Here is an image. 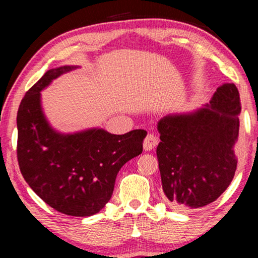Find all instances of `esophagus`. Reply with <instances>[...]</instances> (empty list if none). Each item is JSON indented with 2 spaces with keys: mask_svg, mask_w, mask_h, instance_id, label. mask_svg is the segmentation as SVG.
I'll return each mask as SVG.
<instances>
[{
  "mask_svg": "<svg viewBox=\"0 0 258 258\" xmlns=\"http://www.w3.org/2000/svg\"><path fill=\"white\" fill-rule=\"evenodd\" d=\"M157 143H158L157 137L153 135V134H149V135H148L143 141V149L146 151L153 150L154 148L157 146Z\"/></svg>",
  "mask_w": 258,
  "mask_h": 258,
  "instance_id": "34e87169",
  "label": "esophagus"
}]
</instances>
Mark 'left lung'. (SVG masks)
I'll use <instances>...</instances> for the list:
<instances>
[{
    "label": "left lung",
    "mask_w": 258,
    "mask_h": 258,
    "mask_svg": "<svg viewBox=\"0 0 258 258\" xmlns=\"http://www.w3.org/2000/svg\"><path fill=\"white\" fill-rule=\"evenodd\" d=\"M239 114L237 88L223 83L203 107L158 121V168L164 202L171 209H199L228 188L237 167Z\"/></svg>",
    "instance_id": "obj_1"
}]
</instances>
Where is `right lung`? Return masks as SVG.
<instances>
[{"mask_svg":"<svg viewBox=\"0 0 258 258\" xmlns=\"http://www.w3.org/2000/svg\"><path fill=\"white\" fill-rule=\"evenodd\" d=\"M79 66L48 70L17 111V160L24 179L38 197L59 213L76 217L97 214L111 199L119 169L142 154L143 129L114 135L102 128L61 133L42 108L41 91Z\"/></svg>","mask_w":258,"mask_h":258,"instance_id":"1","label":"right lung"}]
</instances>
